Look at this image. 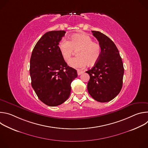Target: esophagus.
Segmentation results:
<instances>
[{
	"label": "esophagus",
	"mask_w": 148,
	"mask_h": 148,
	"mask_svg": "<svg viewBox=\"0 0 148 148\" xmlns=\"http://www.w3.org/2000/svg\"><path fill=\"white\" fill-rule=\"evenodd\" d=\"M84 72L82 71H81V70H78L77 71V74L78 75H80L81 74H82Z\"/></svg>",
	"instance_id": "obj_1"
}]
</instances>
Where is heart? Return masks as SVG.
I'll return each instance as SVG.
<instances>
[{
    "label": "heart",
    "mask_w": 148,
    "mask_h": 148,
    "mask_svg": "<svg viewBox=\"0 0 148 148\" xmlns=\"http://www.w3.org/2000/svg\"><path fill=\"white\" fill-rule=\"evenodd\" d=\"M60 54L65 61H68L77 51V57L69 61L70 67L81 69L87 64L93 66L98 61L101 54V45L92 38L85 33H78L72 35L69 41L62 40L58 43Z\"/></svg>",
    "instance_id": "b5f03b06"
}]
</instances>
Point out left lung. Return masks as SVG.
Instances as JSON below:
<instances>
[{"instance_id": "1", "label": "left lung", "mask_w": 148, "mask_h": 148, "mask_svg": "<svg viewBox=\"0 0 148 148\" xmlns=\"http://www.w3.org/2000/svg\"><path fill=\"white\" fill-rule=\"evenodd\" d=\"M101 47V54L94 66L86 71L90 78L87 89L90 95L100 102L113 99L121 90L124 69L119 51L106 35L92 31Z\"/></svg>"}]
</instances>
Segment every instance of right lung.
<instances>
[{"label":"right lung","instance_id":"1","mask_svg":"<svg viewBox=\"0 0 148 148\" xmlns=\"http://www.w3.org/2000/svg\"><path fill=\"white\" fill-rule=\"evenodd\" d=\"M63 30L50 31L35 45L30 61L32 86L39 99L56 107L64 102L71 92V84L77 72L62 58L58 43L65 35Z\"/></svg>","mask_w":148,"mask_h":148}]
</instances>
